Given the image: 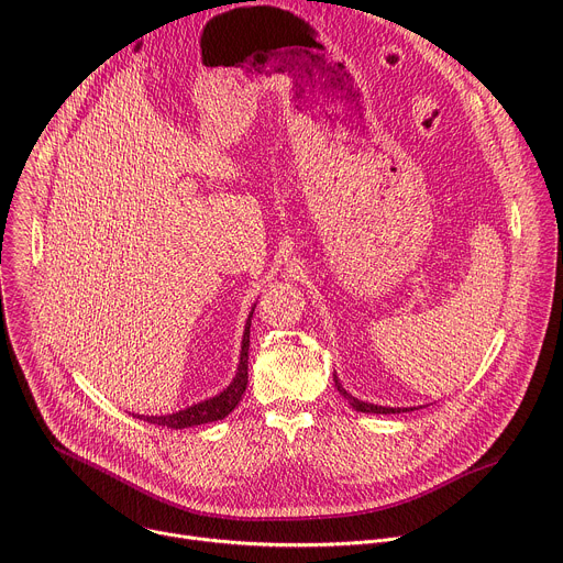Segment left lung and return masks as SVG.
I'll return each mask as SVG.
<instances>
[{
  "label": "left lung",
  "mask_w": 563,
  "mask_h": 563,
  "mask_svg": "<svg viewBox=\"0 0 563 563\" xmlns=\"http://www.w3.org/2000/svg\"><path fill=\"white\" fill-rule=\"evenodd\" d=\"M333 383H335V387H338V391L349 400V405L355 409V411H360V413H405V411H413V409H394V407H378V405H366V402H362V400H357V398H353L351 394H346L344 389H342V385L338 383V376L333 373Z\"/></svg>",
  "instance_id": "8db88e82"
}]
</instances>
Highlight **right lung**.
<instances>
[{
    "instance_id": "1",
    "label": "right lung",
    "mask_w": 563,
    "mask_h": 563,
    "mask_svg": "<svg viewBox=\"0 0 563 563\" xmlns=\"http://www.w3.org/2000/svg\"><path fill=\"white\" fill-rule=\"evenodd\" d=\"M254 313V309H252ZM252 313L247 318L245 324V333H243V344H241V362H239V371L236 378L232 380V385L221 391L217 398H210L206 402H199L195 407H187L178 413L172 416H134L139 420H145L150 424L156 427H167V429H187V427H197V424H208V422H217L228 418L236 405L241 402L245 389H247V351H250V324H252Z\"/></svg>"
}]
</instances>
